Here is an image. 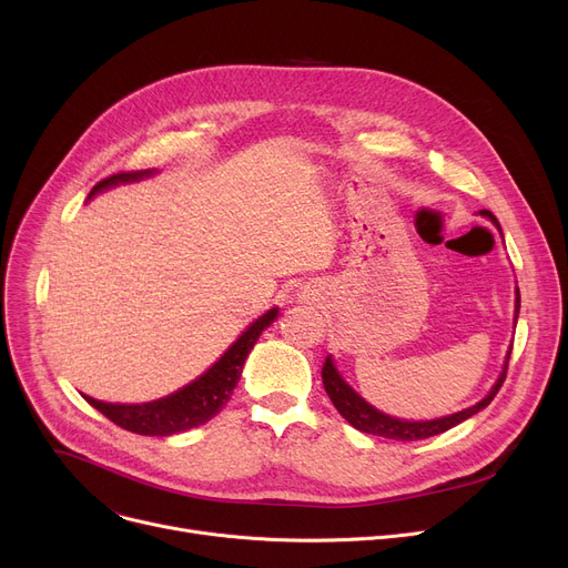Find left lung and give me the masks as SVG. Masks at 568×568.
<instances>
[{
  "label": "left lung",
  "instance_id": "left-lung-1",
  "mask_svg": "<svg viewBox=\"0 0 568 568\" xmlns=\"http://www.w3.org/2000/svg\"><path fill=\"white\" fill-rule=\"evenodd\" d=\"M484 216H488L497 227V219L490 214V212H481ZM520 313V290H516V317ZM509 359H511V349L509 354H506V364H504V371L499 375V379L495 382L493 392L481 400L476 403L463 412H456L452 416H444V419H435V422H400V419H394V416H386L382 412H377L375 407H371L362 396H356L349 386L341 379V375L336 373L334 364L329 356H326L324 364H322V384H324V392L326 396L332 398L334 407L341 412L343 419L354 426L356 430L362 433H368V435H377V437H386V439H398V442H416V439H426V437H433V435H439V433H446L449 428L458 426L460 422L469 419L471 414H476L479 409L488 407L490 400L497 396V392L501 389V384L506 379V371H509Z\"/></svg>",
  "mask_w": 568,
  "mask_h": 568
}]
</instances>
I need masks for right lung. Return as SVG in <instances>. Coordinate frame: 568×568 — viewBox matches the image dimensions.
Returning a JSON list of instances; mask_svg holds the SVG:
<instances>
[{
    "label": "right lung",
    "mask_w": 568,
    "mask_h": 568,
    "mask_svg": "<svg viewBox=\"0 0 568 568\" xmlns=\"http://www.w3.org/2000/svg\"><path fill=\"white\" fill-rule=\"evenodd\" d=\"M144 174H149V170L116 172L112 176L101 179L89 195H94L119 182H133V179H140ZM276 315L278 311L272 308L262 317H257L212 368L168 398H161L154 403H142V405H112V403L94 400L89 396L84 398L103 416H108L112 424L138 435L168 437L174 433L197 428L209 419H214V416L225 407L239 377H242V368L248 352L253 349L255 341L260 338V334L266 329V326L276 320Z\"/></svg>",
    "instance_id": "obj_1"
}]
</instances>
